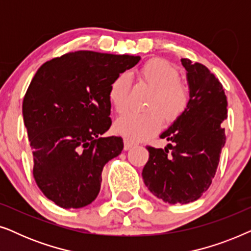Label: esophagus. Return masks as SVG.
Wrapping results in <instances>:
<instances>
[{
  "mask_svg": "<svg viewBox=\"0 0 251 251\" xmlns=\"http://www.w3.org/2000/svg\"><path fill=\"white\" fill-rule=\"evenodd\" d=\"M123 144H125V151H129L130 149H132V147L135 146V144L131 143V142H129L128 139L123 140Z\"/></svg>",
  "mask_w": 251,
  "mask_h": 251,
  "instance_id": "1",
  "label": "esophagus"
}]
</instances>
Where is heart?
Wrapping results in <instances>:
<instances>
[{
  "label": "heart",
  "instance_id": "1",
  "mask_svg": "<svg viewBox=\"0 0 251 251\" xmlns=\"http://www.w3.org/2000/svg\"><path fill=\"white\" fill-rule=\"evenodd\" d=\"M139 80L153 89L147 99V111L126 112L114 123L116 133L131 142L149 139L159 131L162 122H176L187 111L190 90L179 81V72L173 64L162 58L147 60L138 71ZM131 78L122 73L116 76L108 90V99L118 113L126 108Z\"/></svg>",
  "mask_w": 251,
  "mask_h": 251
}]
</instances>
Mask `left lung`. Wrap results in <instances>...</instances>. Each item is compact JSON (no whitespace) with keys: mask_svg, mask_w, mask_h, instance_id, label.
I'll list each match as a JSON object with an SVG mask.
<instances>
[{"mask_svg":"<svg viewBox=\"0 0 251 251\" xmlns=\"http://www.w3.org/2000/svg\"><path fill=\"white\" fill-rule=\"evenodd\" d=\"M186 70L190 105L185 114L160 135L171 144L147 146L150 159L143 169L146 187L170 204L198 200L211 185L225 145L223 122L227 99L218 78L204 65L181 59Z\"/></svg>","mask_w":251,"mask_h":251,"instance_id":"8db88e82","label":"left lung"}]
</instances>
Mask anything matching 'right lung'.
<instances>
[{"mask_svg":"<svg viewBox=\"0 0 251 251\" xmlns=\"http://www.w3.org/2000/svg\"><path fill=\"white\" fill-rule=\"evenodd\" d=\"M139 56L75 51L44 63L23 101L33 150V175L42 193L61 208L90 204L102 168L121 154V137H102L112 125L108 90Z\"/></svg>","mask_w":251,"mask_h":251,"instance_id":"obj_1","label":"right lung"}]
</instances>
